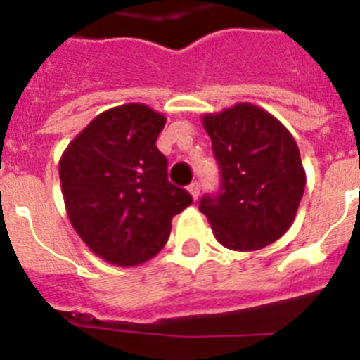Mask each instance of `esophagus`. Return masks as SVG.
Listing matches in <instances>:
<instances>
[{
	"mask_svg": "<svg viewBox=\"0 0 360 360\" xmlns=\"http://www.w3.org/2000/svg\"><path fill=\"white\" fill-rule=\"evenodd\" d=\"M187 191H189V193H191L193 200H196L200 196V184L198 182H193L189 187H187Z\"/></svg>",
	"mask_w": 360,
	"mask_h": 360,
	"instance_id": "esophagus-1",
	"label": "esophagus"
}]
</instances>
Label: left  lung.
I'll return each mask as SVG.
<instances>
[{
	"label": "left lung",
	"instance_id": "8db88e82",
	"mask_svg": "<svg viewBox=\"0 0 360 360\" xmlns=\"http://www.w3.org/2000/svg\"><path fill=\"white\" fill-rule=\"evenodd\" d=\"M221 187L203 196L214 238L231 250H259L294 224L307 174L294 136L263 108L238 103L202 117Z\"/></svg>",
	"mask_w": 360,
	"mask_h": 360
}]
</instances>
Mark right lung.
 I'll return each instance as SVG.
<instances>
[{
  "mask_svg": "<svg viewBox=\"0 0 360 360\" xmlns=\"http://www.w3.org/2000/svg\"><path fill=\"white\" fill-rule=\"evenodd\" d=\"M165 117L141 103L95 117L59 160L70 224L94 254L119 266L157 256L169 238L171 219L193 198L167 180L158 151Z\"/></svg>",
  "mask_w": 360,
  "mask_h": 360,
  "instance_id": "right-lung-1",
  "label": "right lung"
}]
</instances>
